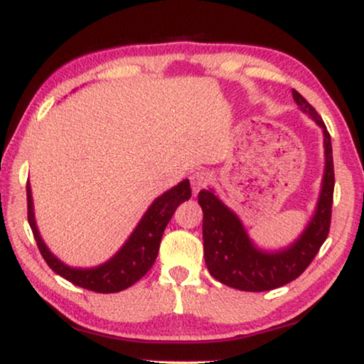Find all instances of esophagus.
<instances>
[{
  "instance_id": "34e87169",
  "label": "esophagus",
  "mask_w": 364,
  "mask_h": 364,
  "mask_svg": "<svg viewBox=\"0 0 364 364\" xmlns=\"http://www.w3.org/2000/svg\"><path fill=\"white\" fill-rule=\"evenodd\" d=\"M208 181H210V175H208L207 171H196V173L191 175V188H193L194 196L199 193L202 188H205Z\"/></svg>"
}]
</instances>
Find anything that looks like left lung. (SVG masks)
Masks as SVG:
<instances>
[{"label":"left lung","instance_id":"left-lung-1","mask_svg":"<svg viewBox=\"0 0 364 364\" xmlns=\"http://www.w3.org/2000/svg\"><path fill=\"white\" fill-rule=\"evenodd\" d=\"M299 109L323 130L324 175L313 217L304 232L286 249L264 250L252 241L241 218L226 207L213 189H202L199 204L204 212L202 237L204 258L210 274L223 284L247 292H263L287 284L304 273L326 241L331 226L334 194V162L331 134L311 104L292 90Z\"/></svg>","mask_w":364,"mask_h":364}]
</instances>
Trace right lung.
Returning a JSON list of instances; mask_svg holds the SVG:
<instances>
[{
	"instance_id": "add662e5",
	"label": "right lung",
	"mask_w": 364,
	"mask_h": 364,
	"mask_svg": "<svg viewBox=\"0 0 364 364\" xmlns=\"http://www.w3.org/2000/svg\"><path fill=\"white\" fill-rule=\"evenodd\" d=\"M189 197V180H183L176 186L165 191L164 194H160L157 199H154L149 208L143 215V218L139 220V223L130 234V237L117 250V254L110 257L107 262L91 268L70 267V264L64 263L48 249V245L43 241L38 231V226H36L30 183H27L28 223L30 228H32L33 237L43 258H45L48 267L54 273H58L64 279L70 281L72 284L88 289V291L100 294H114L125 291V289L133 286L134 282L139 281L151 269L159 254L160 239H162L164 230L167 228L170 218L173 217L176 207L181 202L188 200Z\"/></svg>"
}]
</instances>
